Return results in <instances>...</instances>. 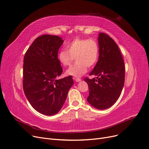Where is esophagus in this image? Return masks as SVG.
<instances>
[{"instance_id": "obj_1", "label": "esophagus", "mask_w": 149, "mask_h": 149, "mask_svg": "<svg viewBox=\"0 0 149 149\" xmlns=\"http://www.w3.org/2000/svg\"><path fill=\"white\" fill-rule=\"evenodd\" d=\"M73 79L77 81V82H79V81H81V79H79V78H77V77H73Z\"/></svg>"}]
</instances>
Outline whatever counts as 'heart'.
Returning a JSON list of instances; mask_svg holds the SVG:
<instances>
[{"label":"heart","instance_id":"obj_1","mask_svg":"<svg viewBox=\"0 0 149 149\" xmlns=\"http://www.w3.org/2000/svg\"><path fill=\"white\" fill-rule=\"evenodd\" d=\"M99 44L93 38H76L67 45V50L62 49L58 55L60 63L64 66H69L76 62L66 71L69 75L79 77L85 74L87 67L92 68L98 60Z\"/></svg>","mask_w":149,"mask_h":149}]
</instances>
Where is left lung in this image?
Listing matches in <instances>:
<instances>
[{"label": "left lung", "mask_w": 149, "mask_h": 149, "mask_svg": "<svg viewBox=\"0 0 149 149\" xmlns=\"http://www.w3.org/2000/svg\"><path fill=\"white\" fill-rule=\"evenodd\" d=\"M99 60L89 75L84 79L88 85L87 100L97 109H105L118 100L124 85L125 66L117 44L108 35L100 33Z\"/></svg>", "instance_id": "obj_1"}]
</instances>
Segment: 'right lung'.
Here are the masks:
<instances>
[{
  "mask_svg": "<svg viewBox=\"0 0 149 149\" xmlns=\"http://www.w3.org/2000/svg\"><path fill=\"white\" fill-rule=\"evenodd\" d=\"M63 40L50 35L38 37L24 58L23 89L30 105L45 115H54L61 109L73 85L71 75L57 80L63 68L58 52Z\"/></svg>",
  "mask_w": 149,
  "mask_h": 149,
  "instance_id": "add662e5",
  "label": "right lung"
}]
</instances>
